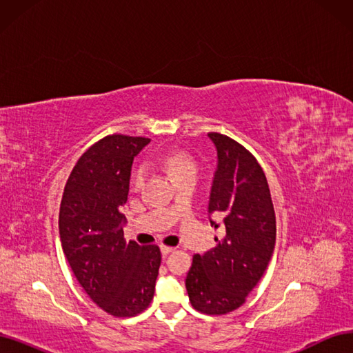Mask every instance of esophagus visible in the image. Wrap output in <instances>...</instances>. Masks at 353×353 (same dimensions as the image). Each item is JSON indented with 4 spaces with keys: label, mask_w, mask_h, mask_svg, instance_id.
Instances as JSON below:
<instances>
[{
    "label": "esophagus",
    "mask_w": 353,
    "mask_h": 353,
    "mask_svg": "<svg viewBox=\"0 0 353 353\" xmlns=\"http://www.w3.org/2000/svg\"><path fill=\"white\" fill-rule=\"evenodd\" d=\"M174 250H175V248H172V245H166V244L160 245V252H162L163 256H166V254H169V253H172Z\"/></svg>",
    "instance_id": "34e87169"
}]
</instances>
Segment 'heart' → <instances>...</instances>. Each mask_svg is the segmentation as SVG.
I'll use <instances>...</instances> for the list:
<instances>
[{
    "instance_id": "heart-1",
    "label": "heart",
    "mask_w": 353,
    "mask_h": 353,
    "mask_svg": "<svg viewBox=\"0 0 353 353\" xmlns=\"http://www.w3.org/2000/svg\"><path fill=\"white\" fill-rule=\"evenodd\" d=\"M162 163L170 174V176H172L175 181L188 175L196 176L197 174V166H196L194 159L185 152H179V150L169 152L162 157ZM145 174L147 172H145L144 165L137 163L130 174L131 188H140L145 179Z\"/></svg>"
}]
</instances>
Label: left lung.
<instances>
[{"label": "left lung", "mask_w": 353, "mask_h": 353, "mask_svg": "<svg viewBox=\"0 0 353 353\" xmlns=\"http://www.w3.org/2000/svg\"><path fill=\"white\" fill-rule=\"evenodd\" d=\"M218 150L209 213L221 212L218 244L194 254L187 274L188 299L196 311L225 315L236 311L259 283L275 245V212L268 181L256 157L231 137L209 132ZM215 230L219 228L212 222Z\"/></svg>", "instance_id": "1"}]
</instances>
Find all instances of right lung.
I'll return each instance as SVG.
<instances>
[{"label":"right lung","mask_w":353,"mask_h":353,"mask_svg":"<svg viewBox=\"0 0 353 353\" xmlns=\"http://www.w3.org/2000/svg\"><path fill=\"white\" fill-rule=\"evenodd\" d=\"M148 143L122 134L94 143L73 166L60 203V240L70 268L91 301L116 318L145 311L162 261L159 245L126 243L122 230L132 160Z\"/></svg>","instance_id":"obj_1"}]
</instances>
